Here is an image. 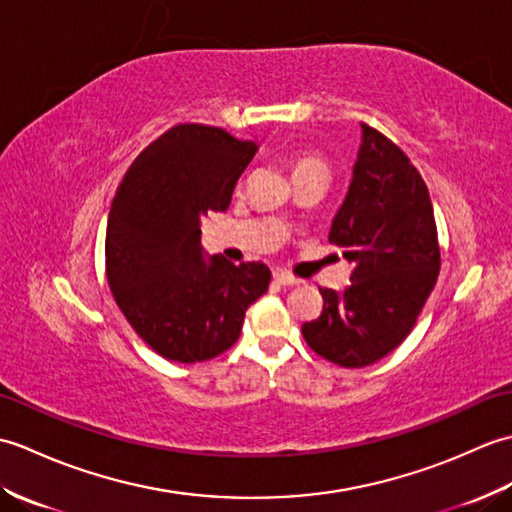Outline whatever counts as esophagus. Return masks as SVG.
Here are the masks:
<instances>
[{
  "instance_id": "esophagus-1",
  "label": "esophagus",
  "mask_w": 512,
  "mask_h": 512,
  "mask_svg": "<svg viewBox=\"0 0 512 512\" xmlns=\"http://www.w3.org/2000/svg\"><path fill=\"white\" fill-rule=\"evenodd\" d=\"M273 277H275L277 284H281V286H297L299 284V279L292 277L290 273H286V270H275Z\"/></svg>"
}]
</instances>
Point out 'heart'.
Instances as JSON below:
<instances>
[{
	"instance_id": "1",
	"label": "heart",
	"mask_w": 512,
	"mask_h": 512,
	"mask_svg": "<svg viewBox=\"0 0 512 512\" xmlns=\"http://www.w3.org/2000/svg\"><path fill=\"white\" fill-rule=\"evenodd\" d=\"M312 165H323V162L319 160V158H314V156H301L299 160H297V165H295V171L297 169H303V167H312Z\"/></svg>"
}]
</instances>
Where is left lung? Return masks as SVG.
Returning <instances> with one entry per match:
<instances>
[{
	"instance_id": "8db88e82",
	"label": "left lung",
	"mask_w": 512,
	"mask_h": 512,
	"mask_svg": "<svg viewBox=\"0 0 512 512\" xmlns=\"http://www.w3.org/2000/svg\"><path fill=\"white\" fill-rule=\"evenodd\" d=\"M363 127L354 176L330 228V244L354 264L341 295L321 290L323 310L301 325L306 343L341 367H365L407 339L440 273L436 217L405 151Z\"/></svg>"
}]
</instances>
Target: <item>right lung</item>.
I'll use <instances>...</instances> for the list:
<instances>
[{"instance_id":"right-lung-1","label":"right lung","mask_w":512,"mask_h":512,"mask_svg":"<svg viewBox=\"0 0 512 512\" xmlns=\"http://www.w3.org/2000/svg\"><path fill=\"white\" fill-rule=\"evenodd\" d=\"M257 145L220 127L180 123L158 136L118 184L105 235L107 284L129 325L169 361L226 352L250 303L264 295L262 262L202 257L200 217L224 211Z\"/></svg>"}]
</instances>
